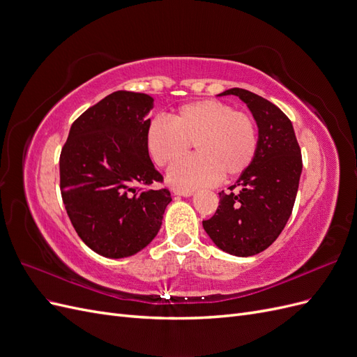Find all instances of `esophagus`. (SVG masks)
<instances>
[{
    "label": "esophagus",
    "mask_w": 357,
    "mask_h": 357,
    "mask_svg": "<svg viewBox=\"0 0 357 357\" xmlns=\"http://www.w3.org/2000/svg\"><path fill=\"white\" fill-rule=\"evenodd\" d=\"M172 193H174V195H180V197H192L193 195L192 190H180V189H172Z\"/></svg>",
    "instance_id": "obj_1"
}]
</instances>
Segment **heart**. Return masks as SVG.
Wrapping results in <instances>:
<instances>
[{
	"label": "heart",
	"mask_w": 357,
	"mask_h": 357,
	"mask_svg": "<svg viewBox=\"0 0 357 357\" xmlns=\"http://www.w3.org/2000/svg\"><path fill=\"white\" fill-rule=\"evenodd\" d=\"M152 119L146 129V147L159 167L174 164L193 144L199 155L179 161L167 178L177 189L192 190L243 174L257 153L259 134L252 114L219 100L181 105L169 117Z\"/></svg>",
	"instance_id": "b5f03b06"
}]
</instances>
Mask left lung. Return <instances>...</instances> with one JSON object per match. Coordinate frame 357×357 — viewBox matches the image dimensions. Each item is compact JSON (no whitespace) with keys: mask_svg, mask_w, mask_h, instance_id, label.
Segmentation results:
<instances>
[{"mask_svg":"<svg viewBox=\"0 0 357 357\" xmlns=\"http://www.w3.org/2000/svg\"><path fill=\"white\" fill-rule=\"evenodd\" d=\"M219 95H236L247 104L259 128V144L252 165L229 192L219 193L218 210L202 226L223 252L247 257L264 252L284 229L294 210L302 156L290 119L275 104L240 88Z\"/></svg>","mask_w":357,"mask_h":357,"instance_id":"1","label":"left lung"}]
</instances>
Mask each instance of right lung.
<instances>
[{
    "instance_id": "obj_1",
    "label": "right lung",
    "mask_w": 357,
    "mask_h": 357,
    "mask_svg": "<svg viewBox=\"0 0 357 357\" xmlns=\"http://www.w3.org/2000/svg\"><path fill=\"white\" fill-rule=\"evenodd\" d=\"M153 98L117 91L75 119L59 156L61 195L82 241L105 257H128L160 229L168 189L150 160L146 129Z\"/></svg>"
}]
</instances>
